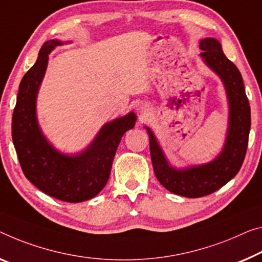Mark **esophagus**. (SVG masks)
Segmentation results:
<instances>
[{"mask_svg": "<svg viewBox=\"0 0 262 262\" xmlns=\"http://www.w3.org/2000/svg\"><path fill=\"white\" fill-rule=\"evenodd\" d=\"M138 112L142 116H145V115H146V112H147V106L146 105H139L138 106Z\"/></svg>", "mask_w": 262, "mask_h": 262, "instance_id": "esophagus-1", "label": "esophagus"}]
</instances>
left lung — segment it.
Returning a JSON list of instances; mask_svg holds the SVG:
<instances>
[{
	"mask_svg": "<svg viewBox=\"0 0 262 262\" xmlns=\"http://www.w3.org/2000/svg\"><path fill=\"white\" fill-rule=\"evenodd\" d=\"M200 57L221 79L228 102V127L223 150L212 162L174 167L168 162L154 131L146 128L155 174L163 186L186 198H199L219 190L234 178L244 163L251 130V107L240 71L225 56L218 39L207 37L199 43Z\"/></svg>",
	"mask_w": 262,
	"mask_h": 262,
	"instance_id": "obj_1",
	"label": "left lung"
}]
</instances>
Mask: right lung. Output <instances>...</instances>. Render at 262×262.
Returning <instances> with one entry per match:
<instances>
[{"mask_svg": "<svg viewBox=\"0 0 262 262\" xmlns=\"http://www.w3.org/2000/svg\"><path fill=\"white\" fill-rule=\"evenodd\" d=\"M67 43L70 42L47 41L38 52L37 61L23 76L13 114L11 136L22 171L31 184L52 198L80 203L94 198L106 185L120 139L135 126L137 116L131 111L105 123L94 140L78 154H63L47 139L39 127L36 102L49 54Z\"/></svg>", "mask_w": 262, "mask_h": 262, "instance_id": "obj_1", "label": "right lung"}]
</instances>
